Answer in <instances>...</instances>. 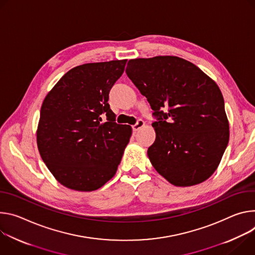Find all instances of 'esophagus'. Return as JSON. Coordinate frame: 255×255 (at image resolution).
I'll return each instance as SVG.
<instances>
[{
    "instance_id": "34e87169",
    "label": "esophagus",
    "mask_w": 255,
    "mask_h": 255,
    "mask_svg": "<svg viewBox=\"0 0 255 255\" xmlns=\"http://www.w3.org/2000/svg\"><path fill=\"white\" fill-rule=\"evenodd\" d=\"M145 126V122L143 120H138L134 126H132V130L137 131L139 128H142Z\"/></svg>"
}]
</instances>
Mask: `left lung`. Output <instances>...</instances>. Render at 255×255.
<instances>
[{"mask_svg": "<svg viewBox=\"0 0 255 255\" xmlns=\"http://www.w3.org/2000/svg\"><path fill=\"white\" fill-rule=\"evenodd\" d=\"M126 73L157 119L152 124L156 139L148 149L157 172L175 186L207 180L229 142V122L216 82L172 55L129 60Z\"/></svg>", "mask_w": 255, "mask_h": 255, "instance_id": "8db88e82", "label": "left lung"}]
</instances>
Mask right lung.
<instances>
[{
    "label": "right lung",
    "mask_w": 255,
    "mask_h": 255,
    "mask_svg": "<svg viewBox=\"0 0 255 255\" xmlns=\"http://www.w3.org/2000/svg\"><path fill=\"white\" fill-rule=\"evenodd\" d=\"M126 64L122 60L75 67L42 102L38 151L55 179L70 189L96 190L117 173L132 129L116 123L108 95ZM101 114L107 116L105 123Z\"/></svg>",
    "instance_id": "obj_1"
}]
</instances>
